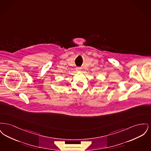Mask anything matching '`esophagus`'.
<instances>
[{
	"mask_svg": "<svg viewBox=\"0 0 151 151\" xmlns=\"http://www.w3.org/2000/svg\"><path fill=\"white\" fill-rule=\"evenodd\" d=\"M76 70L77 71H81V67H77L76 68Z\"/></svg>",
	"mask_w": 151,
	"mask_h": 151,
	"instance_id": "1",
	"label": "esophagus"
}]
</instances>
